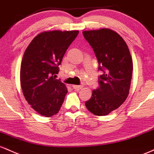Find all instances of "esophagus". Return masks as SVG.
Wrapping results in <instances>:
<instances>
[{
	"instance_id": "obj_1",
	"label": "esophagus",
	"mask_w": 154,
	"mask_h": 154,
	"mask_svg": "<svg viewBox=\"0 0 154 154\" xmlns=\"http://www.w3.org/2000/svg\"><path fill=\"white\" fill-rule=\"evenodd\" d=\"M83 88V86L82 85H73L72 86V89H74V90L75 91H79L80 90V89H82Z\"/></svg>"
}]
</instances>
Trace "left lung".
<instances>
[{
	"label": "left lung",
	"mask_w": 154,
	"mask_h": 154,
	"mask_svg": "<svg viewBox=\"0 0 154 154\" xmlns=\"http://www.w3.org/2000/svg\"><path fill=\"white\" fill-rule=\"evenodd\" d=\"M83 35L97 59L99 86L85 102L86 108L96 116H106L127 99L132 75V60L127 44L109 29L84 31Z\"/></svg>",
	"instance_id": "1"
}]
</instances>
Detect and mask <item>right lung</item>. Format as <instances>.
<instances>
[{"label": "right lung", "mask_w": 154, "mask_h": 154, "mask_svg": "<svg viewBox=\"0 0 154 154\" xmlns=\"http://www.w3.org/2000/svg\"><path fill=\"white\" fill-rule=\"evenodd\" d=\"M79 31L54 30L35 36L26 49L20 68V82L27 103L46 117L57 113L68 89L57 79L59 65Z\"/></svg>", "instance_id": "obj_1"}]
</instances>
